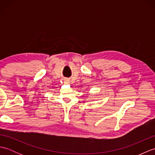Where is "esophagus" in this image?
<instances>
[{"label": "esophagus", "mask_w": 155, "mask_h": 155, "mask_svg": "<svg viewBox=\"0 0 155 155\" xmlns=\"http://www.w3.org/2000/svg\"><path fill=\"white\" fill-rule=\"evenodd\" d=\"M66 83H68V81H66V82H65Z\"/></svg>", "instance_id": "esophagus-1"}]
</instances>
